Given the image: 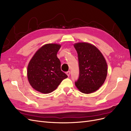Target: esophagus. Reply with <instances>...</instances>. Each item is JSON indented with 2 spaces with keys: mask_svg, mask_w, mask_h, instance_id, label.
<instances>
[{
  "mask_svg": "<svg viewBox=\"0 0 131 131\" xmlns=\"http://www.w3.org/2000/svg\"><path fill=\"white\" fill-rule=\"evenodd\" d=\"M66 74H67V75H68V77H69V75H70V71H68V72H67Z\"/></svg>",
  "mask_w": 131,
  "mask_h": 131,
  "instance_id": "1",
  "label": "esophagus"
}]
</instances>
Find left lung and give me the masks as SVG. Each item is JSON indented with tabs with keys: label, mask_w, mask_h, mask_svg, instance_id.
Segmentation results:
<instances>
[{
	"label": "left lung",
	"mask_w": 131,
	"mask_h": 131,
	"mask_svg": "<svg viewBox=\"0 0 131 131\" xmlns=\"http://www.w3.org/2000/svg\"><path fill=\"white\" fill-rule=\"evenodd\" d=\"M74 46L78 53L79 68L75 86L82 93H92L105 80L108 72L105 59L100 50L90 43L79 42Z\"/></svg>",
	"instance_id": "1"
}]
</instances>
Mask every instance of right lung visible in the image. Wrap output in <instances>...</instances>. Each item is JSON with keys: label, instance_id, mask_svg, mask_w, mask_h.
Instances as JSON below:
<instances>
[{"label": "right lung", "instance_id": "right-lung-1", "mask_svg": "<svg viewBox=\"0 0 131 131\" xmlns=\"http://www.w3.org/2000/svg\"><path fill=\"white\" fill-rule=\"evenodd\" d=\"M61 45L49 43L35 53L27 68V77L32 88L42 93L56 90L62 81L68 77L61 69L57 53Z\"/></svg>", "mask_w": 131, "mask_h": 131}]
</instances>
